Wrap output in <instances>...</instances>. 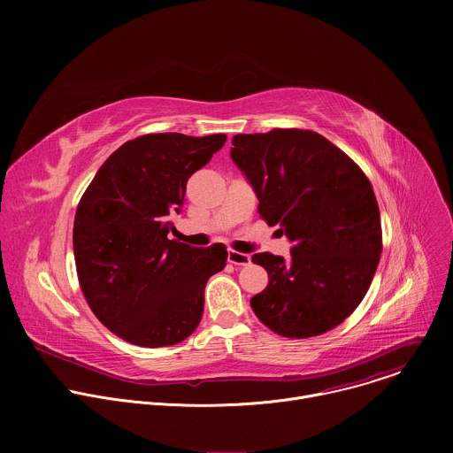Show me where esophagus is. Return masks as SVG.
<instances>
[{
    "instance_id": "1",
    "label": "esophagus",
    "mask_w": 453,
    "mask_h": 453,
    "mask_svg": "<svg viewBox=\"0 0 453 453\" xmlns=\"http://www.w3.org/2000/svg\"><path fill=\"white\" fill-rule=\"evenodd\" d=\"M227 262L233 264V265H240V267H245L250 264V256L249 254H243V252H238V250H229L227 252Z\"/></svg>"
}]
</instances>
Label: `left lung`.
I'll use <instances>...</instances> for the list:
<instances>
[{"instance_id": "8db88e82", "label": "left lung", "mask_w": 453, "mask_h": 453, "mask_svg": "<svg viewBox=\"0 0 453 453\" xmlns=\"http://www.w3.org/2000/svg\"><path fill=\"white\" fill-rule=\"evenodd\" d=\"M231 159L245 173L257 213L294 243L290 260L257 252L269 274L250 306L290 339L334 330L364 299L381 254L380 210L360 166L313 131L236 134Z\"/></svg>"}]
</instances>
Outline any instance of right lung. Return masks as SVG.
Segmentation results:
<instances>
[{
    "instance_id": "right-lung-1",
    "label": "right lung",
    "mask_w": 453,
    "mask_h": 453,
    "mask_svg": "<svg viewBox=\"0 0 453 453\" xmlns=\"http://www.w3.org/2000/svg\"><path fill=\"white\" fill-rule=\"evenodd\" d=\"M227 136L145 134L123 143L84 191L73 224L79 283L88 304L119 339L163 348L196 332L208 280L227 250L170 240L188 179Z\"/></svg>"
}]
</instances>
